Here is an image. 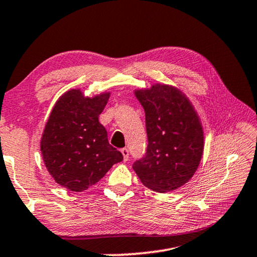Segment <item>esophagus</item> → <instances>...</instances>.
Listing matches in <instances>:
<instances>
[{"instance_id":"34e87169","label":"esophagus","mask_w":257,"mask_h":257,"mask_svg":"<svg viewBox=\"0 0 257 257\" xmlns=\"http://www.w3.org/2000/svg\"><path fill=\"white\" fill-rule=\"evenodd\" d=\"M121 154L122 157H123V161H127L128 158H129V151L128 149H121Z\"/></svg>"}]
</instances>
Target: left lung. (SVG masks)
Instances as JSON below:
<instances>
[{"mask_svg": "<svg viewBox=\"0 0 257 257\" xmlns=\"http://www.w3.org/2000/svg\"><path fill=\"white\" fill-rule=\"evenodd\" d=\"M145 111L149 145L133 168L141 182L159 193L186 184L203 154V128L197 111L180 89L154 83L135 90Z\"/></svg>", "mask_w": 257, "mask_h": 257, "instance_id": "1", "label": "left lung"}]
</instances>
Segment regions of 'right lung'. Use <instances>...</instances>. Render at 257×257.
I'll return each mask as SVG.
<instances>
[{"label": "right lung", "mask_w": 257, "mask_h": 257, "mask_svg": "<svg viewBox=\"0 0 257 257\" xmlns=\"http://www.w3.org/2000/svg\"><path fill=\"white\" fill-rule=\"evenodd\" d=\"M111 92L93 97L81 89L64 92L56 101L41 137V153L57 184L72 192L95 185L111 167L122 161L109 145L107 132L98 121Z\"/></svg>", "instance_id": "obj_1"}]
</instances>
